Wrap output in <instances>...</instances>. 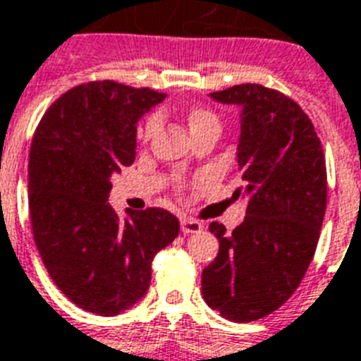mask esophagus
Masks as SVG:
<instances>
[{
  "label": "esophagus",
  "instance_id": "esophagus-1",
  "mask_svg": "<svg viewBox=\"0 0 361 361\" xmlns=\"http://www.w3.org/2000/svg\"><path fill=\"white\" fill-rule=\"evenodd\" d=\"M204 229V224L198 222V220H195V218H181V231L183 233H198Z\"/></svg>",
  "mask_w": 361,
  "mask_h": 361
}]
</instances>
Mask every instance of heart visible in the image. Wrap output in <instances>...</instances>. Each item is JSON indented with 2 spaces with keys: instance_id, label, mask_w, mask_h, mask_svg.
<instances>
[{
  "instance_id": "1",
  "label": "heart",
  "mask_w": 361,
  "mask_h": 361,
  "mask_svg": "<svg viewBox=\"0 0 361 361\" xmlns=\"http://www.w3.org/2000/svg\"><path fill=\"white\" fill-rule=\"evenodd\" d=\"M185 119L187 124H189L190 134L195 135V137L205 134V132H211V130L220 132V119H218V115L209 110V108H204V106H192V108H189L185 114ZM157 128H159V117L157 115H148L147 121L141 126V130H139V139L143 143H148L157 132Z\"/></svg>"
}]
</instances>
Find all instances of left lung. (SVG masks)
<instances>
[{"label":"left lung","instance_id":"left-lung-1","mask_svg":"<svg viewBox=\"0 0 361 361\" xmlns=\"http://www.w3.org/2000/svg\"><path fill=\"white\" fill-rule=\"evenodd\" d=\"M242 108L238 171L246 218L233 233L213 222L218 255L202 271V293L220 316L247 323L283 307L307 274L326 209V165L314 124L284 93L238 84L211 93Z\"/></svg>","mask_w":361,"mask_h":361}]
</instances>
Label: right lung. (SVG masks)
Here are the masks:
<instances>
[{
	"label": "right lung",
	"mask_w": 361,
	"mask_h": 361,
	"mask_svg": "<svg viewBox=\"0 0 361 361\" xmlns=\"http://www.w3.org/2000/svg\"><path fill=\"white\" fill-rule=\"evenodd\" d=\"M150 87L92 80L60 95L29 152V214L47 274L77 307L115 316L147 293L152 260L178 237L161 207L119 218L111 174L135 159V124L165 99Z\"/></svg>",
	"instance_id": "1"
}]
</instances>
